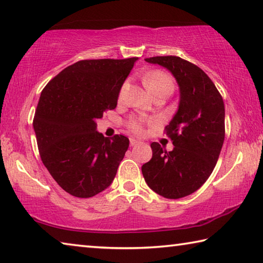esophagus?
Returning a JSON list of instances; mask_svg holds the SVG:
<instances>
[{"label":"esophagus","mask_w":263,"mask_h":263,"mask_svg":"<svg viewBox=\"0 0 263 263\" xmlns=\"http://www.w3.org/2000/svg\"><path fill=\"white\" fill-rule=\"evenodd\" d=\"M137 143H140V141H137L135 139H130V145H132V147H134V145H136Z\"/></svg>","instance_id":"esophagus-1"}]
</instances>
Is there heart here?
Wrapping results in <instances>:
<instances>
[{
	"instance_id": "heart-1",
	"label": "heart",
	"mask_w": 263,
	"mask_h": 263,
	"mask_svg": "<svg viewBox=\"0 0 263 263\" xmlns=\"http://www.w3.org/2000/svg\"><path fill=\"white\" fill-rule=\"evenodd\" d=\"M143 83L145 85V87H147L150 92L155 93L158 89L161 88H170L172 89L174 88V81L170 78L169 76L166 74V73L162 72V71H150L148 73H145L144 77H143ZM126 87L127 85L124 84L122 86L121 91H120V99L123 97V93L126 91ZM127 127L129 130L132 133H134L136 135H141L143 134V121H142L141 119H137V118H132L128 120L127 122Z\"/></svg>"
}]
</instances>
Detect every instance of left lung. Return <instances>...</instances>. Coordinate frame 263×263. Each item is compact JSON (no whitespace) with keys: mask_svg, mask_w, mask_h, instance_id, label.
<instances>
[{"mask_svg":"<svg viewBox=\"0 0 263 263\" xmlns=\"http://www.w3.org/2000/svg\"><path fill=\"white\" fill-rule=\"evenodd\" d=\"M165 67L179 87L178 109L165 127L175 148L153 142V157L142 165L145 183L158 195L178 199L197 191L210 175L225 140V106L209 76L176 55L145 58Z\"/></svg>","mask_w":263,"mask_h":263,"instance_id":"obj_1","label":"left lung"}]
</instances>
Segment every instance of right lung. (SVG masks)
Returning <instances> with one entry per match:
<instances>
[{
	"label": "right lung",
	"instance_id": "add662e5",
	"mask_svg": "<svg viewBox=\"0 0 263 263\" xmlns=\"http://www.w3.org/2000/svg\"><path fill=\"white\" fill-rule=\"evenodd\" d=\"M137 60H80L42 91L33 118L43 164L63 190L89 198L113 182L129 147L128 137H105L97 120L114 109L124 80Z\"/></svg>",
	"mask_w": 263,
	"mask_h": 263
}]
</instances>
